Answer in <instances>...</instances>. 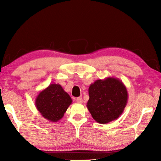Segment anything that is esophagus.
<instances>
[{"mask_svg": "<svg viewBox=\"0 0 161 161\" xmlns=\"http://www.w3.org/2000/svg\"><path fill=\"white\" fill-rule=\"evenodd\" d=\"M77 102H78V103H82V102H83L82 97H77Z\"/></svg>", "mask_w": 161, "mask_h": 161, "instance_id": "esophagus-1", "label": "esophagus"}]
</instances>
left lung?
I'll return each mask as SVG.
<instances>
[{"label": "left lung", "instance_id": "1", "mask_svg": "<svg viewBox=\"0 0 161 161\" xmlns=\"http://www.w3.org/2000/svg\"><path fill=\"white\" fill-rule=\"evenodd\" d=\"M89 100L86 107L92 117L100 124L117 119L125 110L128 93L118 78L109 77L97 80L88 88Z\"/></svg>", "mask_w": 161, "mask_h": 161}]
</instances>
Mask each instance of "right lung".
Returning a JSON list of instances; mask_svg holds the SVG:
<instances>
[{
  "label": "right lung",
  "instance_id": "right-lung-1",
  "mask_svg": "<svg viewBox=\"0 0 161 161\" xmlns=\"http://www.w3.org/2000/svg\"><path fill=\"white\" fill-rule=\"evenodd\" d=\"M72 102L70 95L60 84H51L37 95L35 106L44 118L57 122L64 117Z\"/></svg>",
  "mask_w": 161,
  "mask_h": 161
}]
</instances>
